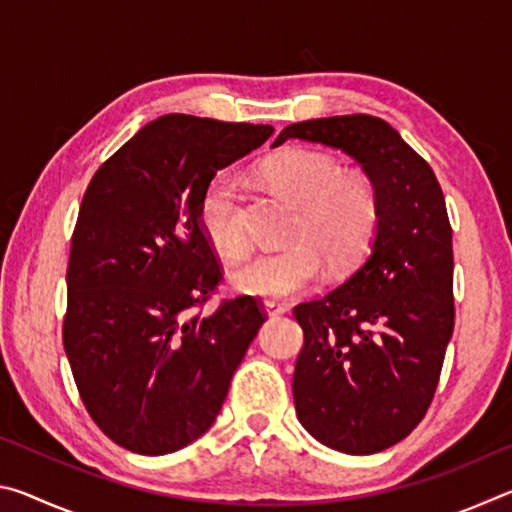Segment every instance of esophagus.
Here are the masks:
<instances>
[{"label": "esophagus", "mask_w": 512, "mask_h": 512, "mask_svg": "<svg viewBox=\"0 0 512 512\" xmlns=\"http://www.w3.org/2000/svg\"><path fill=\"white\" fill-rule=\"evenodd\" d=\"M264 314H266V316H271V318H275V316H282V314H287V307H284L282 302L264 300Z\"/></svg>", "instance_id": "esophagus-1"}]
</instances>
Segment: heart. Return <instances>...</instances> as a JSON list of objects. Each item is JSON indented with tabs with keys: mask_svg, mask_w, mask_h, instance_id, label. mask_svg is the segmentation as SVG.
Instances as JSON below:
<instances>
[{
	"mask_svg": "<svg viewBox=\"0 0 512 512\" xmlns=\"http://www.w3.org/2000/svg\"><path fill=\"white\" fill-rule=\"evenodd\" d=\"M262 176L300 205L293 228L298 241L259 250L232 273V284L248 296L284 298L305 291L325 271L352 266L366 253L379 221L377 192L368 178L345 173L334 155L314 149H287L262 164ZM198 223L210 246L225 259L248 250L250 237L241 203V185L232 171L207 180L198 198Z\"/></svg>",
	"mask_w": 512,
	"mask_h": 512,
	"instance_id": "b5f03b06",
	"label": "heart"
}]
</instances>
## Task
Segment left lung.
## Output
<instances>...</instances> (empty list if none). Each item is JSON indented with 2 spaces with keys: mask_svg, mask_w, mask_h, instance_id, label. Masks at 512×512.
Returning a JSON list of instances; mask_svg holds the SVG:
<instances>
[{
  "mask_svg": "<svg viewBox=\"0 0 512 512\" xmlns=\"http://www.w3.org/2000/svg\"><path fill=\"white\" fill-rule=\"evenodd\" d=\"M305 140L361 164L377 192L370 253L341 287L300 302L305 345L293 372L302 427L345 454H375L418 427L454 332V250L436 173L372 115L298 121L273 146Z\"/></svg>",
  "mask_w": 512,
  "mask_h": 512,
  "instance_id": "8db88e82",
  "label": "left lung"
}]
</instances>
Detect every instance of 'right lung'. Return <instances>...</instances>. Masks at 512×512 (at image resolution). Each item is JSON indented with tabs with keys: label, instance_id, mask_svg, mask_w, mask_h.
<instances>
[{
	"label": "right lung",
	"instance_id": "1",
	"mask_svg": "<svg viewBox=\"0 0 512 512\" xmlns=\"http://www.w3.org/2000/svg\"><path fill=\"white\" fill-rule=\"evenodd\" d=\"M271 135L266 124L164 115L85 189L63 345L90 418L135 454H171L212 427L266 320L253 296L203 314L223 266L198 223V198L216 171Z\"/></svg>",
	"mask_w": 512,
	"mask_h": 512
}]
</instances>
